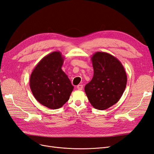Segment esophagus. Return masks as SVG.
I'll return each instance as SVG.
<instances>
[{
    "mask_svg": "<svg viewBox=\"0 0 154 154\" xmlns=\"http://www.w3.org/2000/svg\"><path fill=\"white\" fill-rule=\"evenodd\" d=\"M77 88L78 90H82L83 89V85H82V84H79L78 85H77Z\"/></svg>",
    "mask_w": 154,
    "mask_h": 154,
    "instance_id": "34e87169",
    "label": "esophagus"
}]
</instances>
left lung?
Returning <instances> with one entry per match:
<instances>
[{
	"instance_id": "left-lung-1",
	"label": "left lung",
	"mask_w": 154,
	"mask_h": 154,
	"mask_svg": "<svg viewBox=\"0 0 154 154\" xmlns=\"http://www.w3.org/2000/svg\"><path fill=\"white\" fill-rule=\"evenodd\" d=\"M94 76L85 92L94 108L105 110L116 104L125 91L127 76L122 63L112 54L96 52L92 56Z\"/></svg>"
}]
</instances>
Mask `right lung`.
<instances>
[{"mask_svg":"<svg viewBox=\"0 0 154 154\" xmlns=\"http://www.w3.org/2000/svg\"><path fill=\"white\" fill-rule=\"evenodd\" d=\"M63 61L60 51L51 53L38 63L30 76L29 85L35 99L50 109L62 107L74 88L62 69Z\"/></svg>","mask_w":154,"mask_h":154,"instance_id":"add662e5","label":"right lung"}]
</instances>
